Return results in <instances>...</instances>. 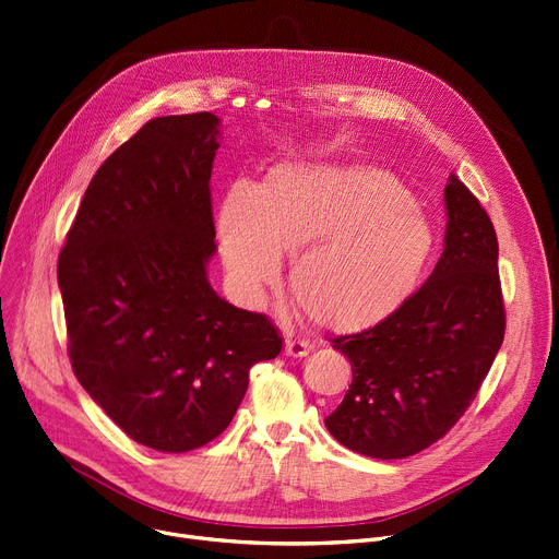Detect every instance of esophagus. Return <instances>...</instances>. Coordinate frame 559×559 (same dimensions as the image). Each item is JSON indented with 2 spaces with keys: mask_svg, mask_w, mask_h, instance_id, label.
<instances>
[{
  "mask_svg": "<svg viewBox=\"0 0 559 559\" xmlns=\"http://www.w3.org/2000/svg\"><path fill=\"white\" fill-rule=\"evenodd\" d=\"M284 352H286V356H290V358H305V356L311 352V342L305 340V337H293V335H288L286 342H284Z\"/></svg>",
  "mask_w": 559,
  "mask_h": 559,
  "instance_id": "obj_1",
  "label": "esophagus"
}]
</instances>
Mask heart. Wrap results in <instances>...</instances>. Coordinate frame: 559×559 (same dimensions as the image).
Here are the masks:
<instances>
[{
	"label": "heart",
	"instance_id": "b5f03b06",
	"mask_svg": "<svg viewBox=\"0 0 559 559\" xmlns=\"http://www.w3.org/2000/svg\"><path fill=\"white\" fill-rule=\"evenodd\" d=\"M217 235L233 282L254 293L293 254L290 288L313 322L335 331L390 318L418 284L437 235L412 192L371 165L286 160L264 183L235 181Z\"/></svg>",
	"mask_w": 559,
	"mask_h": 559
}]
</instances>
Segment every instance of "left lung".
<instances>
[{
  "instance_id": "left-lung-1",
  "label": "left lung",
  "mask_w": 559,
  "mask_h": 559,
  "mask_svg": "<svg viewBox=\"0 0 559 559\" xmlns=\"http://www.w3.org/2000/svg\"><path fill=\"white\" fill-rule=\"evenodd\" d=\"M445 210V248L427 282L376 326L331 340L349 358L354 380L324 425L371 459H405L445 437L503 342L495 226L454 175Z\"/></svg>"
}]
</instances>
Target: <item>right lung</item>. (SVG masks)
Instances as JSON below:
<instances>
[{"instance_id":"obj_1","label":"right lung","mask_w":559,"mask_h":559,"mask_svg":"<svg viewBox=\"0 0 559 559\" xmlns=\"http://www.w3.org/2000/svg\"><path fill=\"white\" fill-rule=\"evenodd\" d=\"M219 118L145 122L94 175L58 260L75 378L141 445L188 452L230 425L254 362L282 352L262 313L207 282Z\"/></svg>"}]
</instances>
